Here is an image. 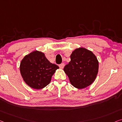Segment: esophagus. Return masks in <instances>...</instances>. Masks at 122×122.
Masks as SVG:
<instances>
[{
	"label": "esophagus",
	"mask_w": 122,
	"mask_h": 122,
	"mask_svg": "<svg viewBox=\"0 0 122 122\" xmlns=\"http://www.w3.org/2000/svg\"><path fill=\"white\" fill-rule=\"evenodd\" d=\"M64 66H65L64 63H61V65H60L59 67H60V68L61 69H63V68H64Z\"/></svg>",
	"instance_id": "1"
}]
</instances>
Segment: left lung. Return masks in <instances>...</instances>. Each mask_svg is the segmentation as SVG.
Returning <instances> with one entry per match:
<instances>
[{
    "label": "left lung",
    "mask_w": 122,
    "mask_h": 122,
    "mask_svg": "<svg viewBox=\"0 0 122 122\" xmlns=\"http://www.w3.org/2000/svg\"><path fill=\"white\" fill-rule=\"evenodd\" d=\"M71 61L63 71L76 88L84 89L95 81L99 71V61L92 51L79 48L73 51Z\"/></svg>",
    "instance_id": "8db88e82"
}]
</instances>
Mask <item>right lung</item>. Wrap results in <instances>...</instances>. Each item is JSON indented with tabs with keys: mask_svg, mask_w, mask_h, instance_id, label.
<instances>
[{
	"mask_svg": "<svg viewBox=\"0 0 122 122\" xmlns=\"http://www.w3.org/2000/svg\"><path fill=\"white\" fill-rule=\"evenodd\" d=\"M59 67L38 50L27 54L22 60L20 70L23 81L30 88L41 89L50 83L52 76Z\"/></svg>",
	"mask_w": 122,
	"mask_h": 122,
	"instance_id": "1",
	"label": "right lung"
}]
</instances>
